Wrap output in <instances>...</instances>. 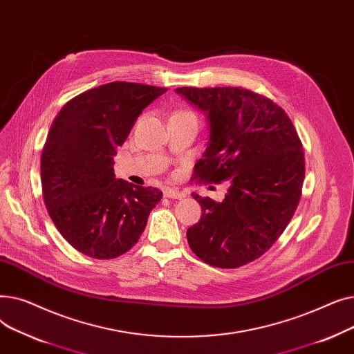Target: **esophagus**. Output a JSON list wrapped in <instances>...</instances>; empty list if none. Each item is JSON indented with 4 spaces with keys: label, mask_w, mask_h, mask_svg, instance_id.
<instances>
[{
    "label": "esophagus",
    "mask_w": 354,
    "mask_h": 354,
    "mask_svg": "<svg viewBox=\"0 0 354 354\" xmlns=\"http://www.w3.org/2000/svg\"><path fill=\"white\" fill-rule=\"evenodd\" d=\"M163 196L165 198H169V199H182L183 194L179 192L178 189H174V188H166L163 191Z\"/></svg>",
    "instance_id": "obj_1"
}]
</instances>
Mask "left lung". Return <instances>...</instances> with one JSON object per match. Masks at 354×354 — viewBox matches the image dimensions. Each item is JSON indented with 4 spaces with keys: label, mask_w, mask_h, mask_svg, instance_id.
<instances>
[{
    "label": "left lung",
    "mask_w": 354,
    "mask_h": 354,
    "mask_svg": "<svg viewBox=\"0 0 354 354\" xmlns=\"http://www.w3.org/2000/svg\"><path fill=\"white\" fill-rule=\"evenodd\" d=\"M207 113L209 140L192 180H230L222 202L192 196L202 216L187 231L203 263L238 268L266 254L287 228L301 198L304 151L286 111L243 87H178Z\"/></svg>",
    "instance_id": "1"
}]
</instances>
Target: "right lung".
I'll return each mask as SVG.
<instances>
[{"label": "right lung", "instance_id": "obj_1", "mask_svg": "<svg viewBox=\"0 0 354 354\" xmlns=\"http://www.w3.org/2000/svg\"><path fill=\"white\" fill-rule=\"evenodd\" d=\"M167 88L113 82L68 100L41 153V188L55 228L79 252L116 258L132 248L162 192L115 178L113 156L142 110Z\"/></svg>", "mask_w": 354, "mask_h": 354}]
</instances>
